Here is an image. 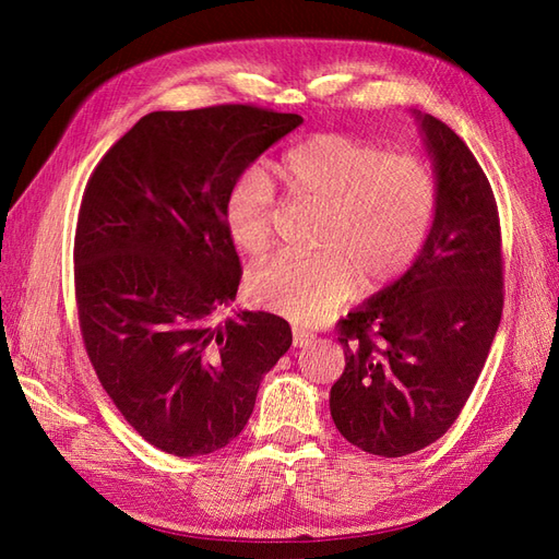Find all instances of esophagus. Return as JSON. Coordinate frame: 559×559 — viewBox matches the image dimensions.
Listing matches in <instances>:
<instances>
[{"mask_svg":"<svg viewBox=\"0 0 559 559\" xmlns=\"http://www.w3.org/2000/svg\"><path fill=\"white\" fill-rule=\"evenodd\" d=\"M314 343V334L310 331H302V329H293V348H307Z\"/></svg>","mask_w":559,"mask_h":559,"instance_id":"obj_1","label":"esophagus"}]
</instances>
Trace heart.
Masks as SVG:
<instances>
[{"instance_id":"1","label":"heart","mask_w":559,"mask_h":559,"mask_svg":"<svg viewBox=\"0 0 559 559\" xmlns=\"http://www.w3.org/2000/svg\"><path fill=\"white\" fill-rule=\"evenodd\" d=\"M286 194L322 209L312 257L278 254L249 276V293L266 310L317 324L358 290L401 278L430 240L439 187L427 165L391 156L370 141L319 134L293 146L276 165ZM273 189L249 168L235 177L223 204L230 240L247 254L271 242Z\"/></svg>"}]
</instances>
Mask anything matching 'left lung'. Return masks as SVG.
I'll return each mask as SVG.
<instances>
[{
	"instance_id": "left-lung-1",
	"label": "left lung",
	"mask_w": 559,
	"mask_h": 559,
	"mask_svg": "<svg viewBox=\"0 0 559 559\" xmlns=\"http://www.w3.org/2000/svg\"><path fill=\"white\" fill-rule=\"evenodd\" d=\"M439 187L420 259L338 322L346 370L331 386L338 432L374 456L442 437L476 386L502 319L500 216L468 146L413 110Z\"/></svg>"
}]
</instances>
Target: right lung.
I'll return each instance as SVG.
<instances>
[{"instance_id": "1", "label": "right lung", "mask_w": 559, "mask_h": 559, "mask_svg": "<svg viewBox=\"0 0 559 559\" xmlns=\"http://www.w3.org/2000/svg\"><path fill=\"white\" fill-rule=\"evenodd\" d=\"M300 115L254 105L151 112L105 153L83 192L74 278L86 353L148 444L204 456L242 432L261 379L290 348L286 319L235 312L223 204L235 177Z\"/></svg>"}]
</instances>
